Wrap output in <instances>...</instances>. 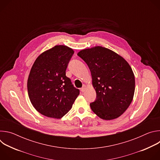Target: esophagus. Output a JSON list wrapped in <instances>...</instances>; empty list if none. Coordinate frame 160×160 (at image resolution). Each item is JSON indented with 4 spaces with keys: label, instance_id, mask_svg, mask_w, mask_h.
Returning a JSON list of instances; mask_svg holds the SVG:
<instances>
[{
    "label": "esophagus",
    "instance_id": "34e87169",
    "mask_svg": "<svg viewBox=\"0 0 160 160\" xmlns=\"http://www.w3.org/2000/svg\"><path fill=\"white\" fill-rule=\"evenodd\" d=\"M85 88H86V86L85 85H83V87L80 88V90H81V92H83L85 90Z\"/></svg>",
    "mask_w": 160,
    "mask_h": 160
}]
</instances>
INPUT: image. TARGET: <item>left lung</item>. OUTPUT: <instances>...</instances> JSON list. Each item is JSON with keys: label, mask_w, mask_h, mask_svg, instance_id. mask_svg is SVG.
Returning a JSON list of instances; mask_svg holds the SVG:
<instances>
[{"label": "left lung", "mask_w": 160, "mask_h": 160, "mask_svg": "<svg viewBox=\"0 0 160 160\" xmlns=\"http://www.w3.org/2000/svg\"><path fill=\"white\" fill-rule=\"evenodd\" d=\"M88 65L96 92L90 104L101 118H117L127 110L133 99L135 77L128 63L120 56L101 46L87 49L77 54Z\"/></svg>", "instance_id": "1"}]
</instances>
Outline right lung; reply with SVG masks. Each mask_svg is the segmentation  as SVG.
Listing matches in <instances>:
<instances>
[{"label":"right lung","mask_w":160,"mask_h":160,"mask_svg":"<svg viewBox=\"0 0 160 160\" xmlns=\"http://www.w3.org/2000/svg\"><path fill=\"white\" fill-rule=\"evenodd\" d=\"M74 51L56 45L42 53L34 62L27 82L30 100L42 115L61 118L69 111L80 94L66 70Z\"/></svg>","instance_id":"obj_1"}]
</instances>
